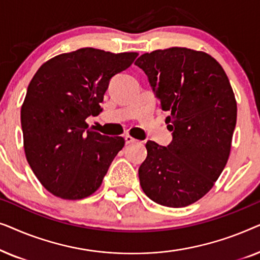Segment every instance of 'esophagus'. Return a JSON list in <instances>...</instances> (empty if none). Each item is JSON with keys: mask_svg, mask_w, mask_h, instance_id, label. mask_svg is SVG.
Here are the masks:
<instances>
[{"mask_svg": "<svg viewBox=\"0 0 260 260\" xmlns=\"http://www.w3.org/2000/svg\"><path fill=\"white\" fill-rule=\"evenodd\" d=\"M124 138H125V142H126V144L135 143V142L137 141V140H135V138H134L133 136H130V135H125V136H124Z\"/></svg>", "mask_w": 260, "mask_h": 260, "instance_id": "esophagus-1", "label": "esophagus"}]
</instances>
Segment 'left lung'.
Masks as SVG:
<instances>
[{"instance_id": "left-lung-1", "label": "left lung", "mask_w": 260, "mask_h": 260, "mask_svg": "<svg viewBox=\"0 0 260 260\" xmlns=\"http://www.w3.org/2000/svg\"><path fill=\"white\" fill-rule=\"evenodd\" d=\"M135 65L145 72L173 141L147 142L138 169L141 187L156 204L186 207L205 197L229 161L237 101L225 71L207 53L172 47L145 53Z\"/></svg>"}]
</instances>
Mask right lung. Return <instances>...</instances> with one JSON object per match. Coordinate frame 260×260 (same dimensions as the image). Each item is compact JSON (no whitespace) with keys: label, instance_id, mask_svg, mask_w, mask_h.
Wrapping results in <instances>:
<instances>
[{"label":"right lung","instance_id":"obj_1","mask_svg":"<svg viewBox=\"0 0 260 260\" xmlns=\"http://www.w3.org/2000/svg\"><path fill=\"white\" fill-rule=\"evenodd\" d=\"M137 55L80 48L47 60L34 74L21 106L23 147L49 193L80 200L101 187L125 141L88 129L86 118L102 112L110 79Z\"/></svg>","mask_w":260,"mask_h":260}]
</instances>
